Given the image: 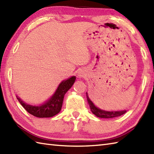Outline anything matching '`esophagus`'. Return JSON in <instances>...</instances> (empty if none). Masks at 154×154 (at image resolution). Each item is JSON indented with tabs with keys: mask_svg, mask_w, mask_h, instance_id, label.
I'll return each mask as SVG.
<instances>
[{
	"mask_svg": "<svg viewBox=\"0 0 154 154\" xmlns=\"http://www.w3.org/2000/svg\"><path fill=\"white\" fill-rule=\"evenodd\" d=\"M85 75V71L81 69V70L79 71V72H78V76H79V78L84 77Z\"/></svg>",
	"mask_w": 154,
	"mask_h": 154,
	"instance_id": "1",
	"label": "esophagus"
}]
</instances>
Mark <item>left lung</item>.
<instances>
[{"label":"left lung","instance_id":"obj_1","mask_svg":"<svg viewBox=\"0 0 154 154\" xmlns=\"http://www.w3.org/2000/svg\"><path fill=\"white\" fill-rule=\"evenodd\" d=\"M87 99L88 103L89 104L90 109L91 112L94 114V115L97 117L103 118V119H112V118L118 117L120 116L123 115L126 112V110H119V111H106L104 110H101L99 108L97 107L89 99V96H88V93H86Z\"/></svg>","mask_w":154,"mask_h":154}]
</instances>
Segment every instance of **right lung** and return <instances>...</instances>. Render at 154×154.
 Instances as JSON below:
<instances>
[{
    "mask_svg": "<svg viewBox=\"0 0 154 154\" xmlns=\"http://www.w3.org/2000/svg\"><path fill=\"white\" fill-rule=\"evenodd\" d=\"M75 79H76L75 76H72L66 80L61 81L53 95L40 105H30L24 103L18 96H16V98L21 105L32 115L38 118L52 117L60 112L64 95L73 86Z\"/></svg>",
    "mask_w": 154,
    "mask_h": 154,
    "instance_id": "add662e5",
    "label": "right lung"
}]
</instances>
